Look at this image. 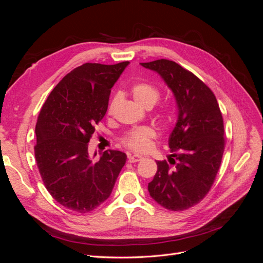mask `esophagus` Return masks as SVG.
I'll use <instances>...</instances> for the list:
<instances>
[{"instance_id":"obj_1","label":"esophagus","mask_w":263,"mask_h":263,"mask_svg":"<svg viewBox=\"0 0 263 263\" xmlns=\"http://www.w3.org/2000/svg\"><path fill=\"white\" fill-rule=\"evenodd\" d=\"M142 159V157H140V156H128V162H130V163H134V162H138V161H140Z\"/></svg>"}]
</instances>
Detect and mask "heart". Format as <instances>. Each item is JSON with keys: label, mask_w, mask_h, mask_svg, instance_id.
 <instances>
[{"label": "heart", "mask_w": 263, "mask_h": 263, "mask_svg": "<svg viewBox=\"0 0 263 263\" xmlns=\"http://www.w3.org/2000/svg\"><path fill=\"white\" fill-rule=\"evenodd\" d=\"M132 95L138 104L141 106L150 108L160 99V91L157 86L149 82H138L132 86ZM121 100V93H115L106 108V113L112 115L117 103ZM173 113L169 106H162L158 112V118L164 125L169 124L172 121ZM157 137V133L154 128L149 126H140L127 132L121 138V144L135 153H146L153 147V140Z\"/></svg>", "instance_id": "obj_1"}]
</instances>
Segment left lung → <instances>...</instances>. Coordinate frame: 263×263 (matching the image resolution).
<instances>
[{
    "label": "left lung",
    "mask_w": 263,
    "mask_h": 263,
    "mask_svg": "<svg viewBox=\"0 0 263 263\" xmlns=\"http://www.w3.org/2000/svg\"><path fill=\"white\" fill-rule=\"evenodd\" d=\"M141 66L163 78L179 108L169 139L173 158L157 161L158 170L148 191L162 208L185 211L208 195L220 168L225 149L220 108L210 87L179 63L159 59Z\"/></svg>",
    "instance_id": "1"
}]
</instances>
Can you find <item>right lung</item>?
Segmentation results:
<instances>
[{"instance_id": "add662e5", "label": "right lung", "mask_w": 263, "mask_h": 263, "mask_svg": "<svg viewBox=\"0 0 263 263\" xmlns=\"http://www.w3.org/2000/svg\"><path fill=\"white\" fill-rule=\"evenodd\" d=\"M128 63H83L53 87L39 112L34 146L38 170L47 191L68 210L84 214L107 200L126 162L124 153L112 149L91 160L87 142Z\"/></svg>"}]
</instances>
